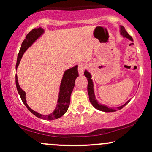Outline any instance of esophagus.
I'll return each mask as SVG.
<instances>
[{
  "instance_id": "34e87169",
  "label": "esophagus",
  "mask_w": 152,
  "mask_h": 152,
  "mask_svg": "<svg viewBox=\"0 0 152 152\" xmlns=\"http://www.w3.org/2000/svg\"><path fill=\"white\" fill-rule=\"evenodd\" d=\"M85 69V65L83 64H78V71L80 75H82L83 74V71Z\"/></svg>"
}]
</instances>
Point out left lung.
Here are the masks:
<instances>
[{"label":"left lung","instance_id":"left-lung-1","mask_svg":"<svg viewBox=\"0 0 152 152\" xmlns=\"http://www.w3.org/2000/svg\"><path fill=\"white\" fill-rule=\"evenodd\" d=\"M121 35H123L124 37L126 38H128L130 40H133V38H132V36H130L129 34H128V33L126 32V31H125V28L124 27H123V26H121ZM84 75L85 76H86L87 80H88V85H87V89H88V96H89V100L91 103L92 105L94 106V108H96V109L98 110H100V111H105V112H113V111H116V110L114 109H111V108H108L107 106H104V105H102V104H99L98 102L96 101V99L95 98V95H94V86H93V82H92V80H91V74L89 73L88 72V71H85L84 72ZM130 102V100H129L128 102H127L126 104H124V105H122L121 106H119V107L117 108L118 110L119 109H121L122 108L124 107V106H126L127 104H128L129 102Z\"/></svg>","mask_w":152,"mask_h":152}]
</instances>
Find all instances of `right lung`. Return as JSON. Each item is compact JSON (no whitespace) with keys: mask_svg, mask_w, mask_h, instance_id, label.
<instances>
[{"mask_svg":"<svg viewBox=\"0 0 152 152\" xmlns=\"http://www.w3.org/2000/svg\"><path fill=\"white\" fill-rule=\"evenodd\" d=\"M43 33V30L41 28H36L32 29L30 32L26 35V38L23 41L20 49L19 50L18 54V58H17V62L15 68L17 69L19 63H20V58H21L24 52L27 50L28 47L31 46L33 43L36 41L37 38L41 36ZM78 76V66H76L74 67L69 69V70L66 71L64 74L61 83L60 87V92H59L58 104H57L56 107L52 114L48 115H42L34 111L28 106L26 100V93L23 91L21 88H20L18 82V78H17L16 74H15V85H16L17 90L20 95V99H21L23 103L25 104V106L27 107V109L34 114L35 116H37L38 118H42L45 120H53L58 118L64 115L67 111L69 109V104H70V98L71 94L72 92L74 87L75 86V80Z\"/></svg>","mask_w":152,"mask_h":152,"instance_id":"1","label":"right lung"}]
</instances>
